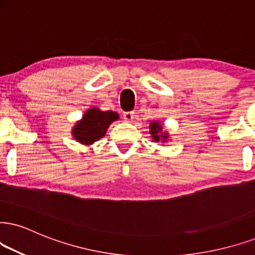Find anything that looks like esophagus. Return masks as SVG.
<instances>
[{
  "label": "esophagus",
  "mask_w": 255,
  "mask_h": 255,
  "mask_svg": "<svg viewBox=\"0 0 255 255\" xmlns=\"http://www.w3.org/2000/svg\"><path fill=\"white\" fill-rule=\"evenodd\" d=\"M123 117H124L125 122L131 123V122L133 121V118H134V112H133V111H130V112H124V115H123Z\"/></svg>",
  "instance_id": "obj_1"
}]
</instances>
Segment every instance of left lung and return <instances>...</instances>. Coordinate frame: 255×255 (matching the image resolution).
Here are the masks:
<instances>
[{"label": "left lung", "mask_w": 255, "mask_h": 255, "mask_svg": "<svg viewBox=\"0 0 255 255\" xmlns=\"http://www.w3.org/2000/svg\"><path fill=\"white\" fill-rule=\"evenodd\" d=\"M149 128H150L149 132L151 134L153 142L165 143L170 139V134H169L168 131H165L164 128H163L162 123L159 121H152L150 123Z\"/></svg>", "instance_id": "8db88e82"}]
</instances>
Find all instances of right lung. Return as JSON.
<instances>
[{
	"label": "right lung",
	"mask_w": 255,
	"mask_h": 255,
	"mask_svg": "<svg viewBox=\"0 0 255 255\" xmlns=\"http://www.w3.org/2000/svg\"><path fill=\"white\" fill-rule=\"evenodd\" d=\"M119 115L113 111H102L98 108H90L72 128V136L78 143L92 145L106 134L113 122L118 121Z\"/></svg>",
	"instance_id": "right-lung-1"
}]
</instances>
